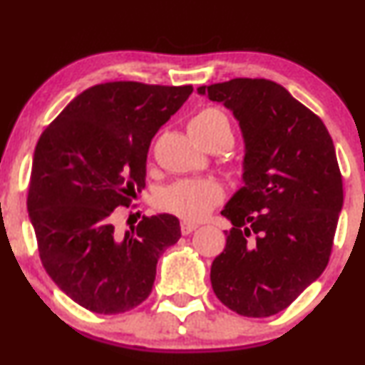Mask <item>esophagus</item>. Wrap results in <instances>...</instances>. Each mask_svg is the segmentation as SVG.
I'll use <instances>...</instances> for the list:
<instances>
[{
	"mask_svg": "<svg viewBox=\"0 0 365 365\" xmlns=\"http://www.w3.org/2000/svg\"><path fill=\"white\" fill-rule=\"evenodd\" d=\"M197 228H199V225L190 223V221H182V223H180V230H182V235H190V233L195 232Z\"/></svg>",
	"mask_w": 365,
	"mask_h": 365,
	"instance_id": "34e87169",
	"label": "esophagus"
}]
</instances>
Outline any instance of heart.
Returning a JSON list of instances; mask_svg holds the SVG:
<instances>
[{
  "instance_id": "1",
  "label": "heart",
  "mask_w": 365,
  "mask_h": 365,
  "mask_svg": "<svg viewBox=\"0 0 365 365\" xmlns=\"http://www.w3.org/2000/svg\"><path fill=\"white\" fill-rule=\"evenodd\" d=\"M192 137L200 145L207 144L215 137H226L232 140V125L225 111L217 108H202L188 121ZM223 199V187L215 180H178L159 190L154 204L161 211L170 212L182 220L197 221L204 217Z\"/></svg>"
}]
</instances>
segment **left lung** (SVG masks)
Returning a JSON list of instances; mask_svg holds the SVG:
<instances>
[{"instance_id": "left-lung-1", "label": "left lung", "mask_w": 365, "mask_h": 365, "mask_svg": "<svg viewBox=\"0 0 365 365\" xmlns=\"http://www.w3.org/2000/svg\"><path fill=\"white\" fill-rule=\"evenodd\" d=\"M197 92L232 110L245 140V187L221 211L233 228L212 261V290L240 316H274L328 266L343 206L333 139L273 81L232 78Z\"/></svg>"}]
</instances>
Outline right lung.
<instances>
[{
  "label": "right lung",
  "instance_id": "obj_1",
  "mask_svg": "<svg viewBox=\"0 0 365 365\" xmlns=\"http://www.w3.org/2000/svg\"><path fill=\"white\" fill-rule=\"evenodd\" d=\"M192 91L98 83L66 104L37 140L27 209L41 262L92 312L120 314L144 302L159 255L182 235L171 215L142 216L125 233L113 220L145 187L150 140Z\"/></svg>",
  "mask_w": 365,
  "mask_h": 365
}]
</instances>
